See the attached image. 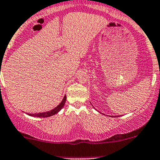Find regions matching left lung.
<instances>
[{
  "label": "left lung",
  "mask_w": 160,
  "mask_h": 160,
  "mask_svg": "<svg viewBox=\"0 0 160 160\" xmlns=\"http://www.w3.org/2000/svg\"><path fill=\"white\" fill-rule=\"evenodd\" d=\"M112 117H115V116H112ZM115 117H116V116H115ZM119 117V116H118Z\"/></svg>",
  "instance_id": "obj_1"
}]
</instances>
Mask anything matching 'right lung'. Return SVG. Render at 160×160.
I'll list each match as a JSON object with an SVG mask.
<instances>
[{
  "mask_svg": "<svg viewBox=\"0 0 160 160\" xmlns=\"http://www.w3.org/2000/svg\"><path fill=\"white\" fill-rule=\"evenodd\" d=\"M66 99H67V97H66V95H65L64 97V99H63L62 101L61 102L60 104L56 107V108H54L52 110H51V111L41 112V113H36V114H29L28 113V115H30V116H32V117H38V118H47V117L52 116V115H55V114H57L58 112H59L61 111V108L64 107V104H65Z\"/></svg>",
  "mask_w": 160,
  "mask_h": 160,
  "instance_id": "1",
  "label": "right lung"
}]
</instances>
